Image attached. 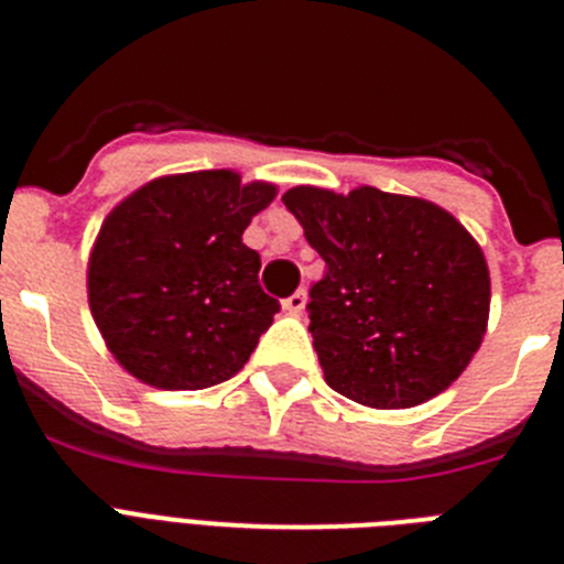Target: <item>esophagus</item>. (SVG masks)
Wrapping results in <instances>:
<instances>
[{"mask_svg": "<svg viewBox=\"0 0 564 564\" xmlns=\"http://www.w3.org/2000/svg\"><path fill=\"white\" fill-rule=\"evenodd\" d=\"M305 305H307V293L305 291L291 293V296H288L285 302H282V307H285V311L291 313V316H302V313H305Z\"/></svg>", "mask_w": 564, "mask_h": 564, "instance_id": "1", "label": "esophagus"}]
</instances>
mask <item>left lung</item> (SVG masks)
I'll use <instances>...</instances> for the list:
<instances>
[{
  "label": "left lung",
  "instance_id": "8db88e82",
  "mask_svg": "<svg viewBox=\"0 0 564 564\" xmlns=\"http://www.w3.org/2000/svg\"><path fill=\"white\" fill-rule=\"evenodd\" d=\"M325 276L311 288V333L327 387L376 410L443 392L486 333L491 282L471 234L417 197L296 186L282 194Z\"/></svg>",
  "mask_w": 564,
  "mask_h": 564
}]
</instances>
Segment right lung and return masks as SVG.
Here are the masks:
<instances>
[{"instance_id":"add662e5","label":"right lung","mask_w":564,"mask_h":564,"mask_svg":"<svg viewBox=\"0 0 564 564\" xmlns=\"http://www.w3.org/2000/svg\"><path fill=\"white\" fill-rule=\"evenodd\" d=\"M271 183L188 172L129 194L89 257V311L123 370L161 390H206L237 376L279 302L259 288L242 242Z\"/></svg>"}]
</instances>
